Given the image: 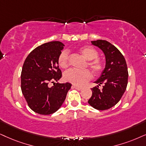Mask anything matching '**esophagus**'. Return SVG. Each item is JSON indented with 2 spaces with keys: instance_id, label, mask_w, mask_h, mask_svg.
I'll return each mask as SVG.
<instances>
[{
  "instance_id": "esophagus-1",
  "label": "esophagus",
  "mask_w": 146,
  "mask_h": 146,
  "mask_svg": "<svg viewBox=\"0 0 146 146\" xmlns=\"http://www.w3.org/2000/svg\"><path fill=\"white\" fill-rule=\"evenodd\" d=\"M73 88H75V89H76V90H82L83 89L82 87L75 86V85H73Z\"/></svg>"
}]
</instances>
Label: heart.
Wrapping results in <instances>:
<instances>
[{
	"label": "heart",
	"mask_w": 146,
	"mask_h": 146,
	"mask_svg": "<svg viewBox=\"0 0 146 146\" xmlns=\"http://www.w3.org/2000/svg\"><path fill=\"white\" fill-rule=\"evenodd\" d=\"M79 52L87 60H88V66L96 74L100 73L104 69L103 62L98 58V52L94 48L90 46H83L79 48ZM69 54L68 50L62 51L58 58L59 66L62 69H66L69 64ZM92 77V72L88 69L77 70L72 69L66 71L64 74V78L68 82L76 85L83 86Z\"/></svg>",
	"instance_id": "1"
}]
</instances>
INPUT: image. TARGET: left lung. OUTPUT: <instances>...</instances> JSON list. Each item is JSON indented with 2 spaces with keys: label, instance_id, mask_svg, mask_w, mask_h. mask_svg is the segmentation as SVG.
Masks as SVG:
<instances>
[{
  "label": "left lung",
  "instance_id": "obj_1",
  "mask_svg": "<svg viewBox=\"0 0 146 146\" xmlns=\"http://www.w3.org/2000/svg\"><path fill=\"white\" fill-rule=\"evenodd\" d=\"M91 42L104 52L106 65L94 82L98 85L104 83L103 88L100 90L98 86L92 88V96L88 103L96 109L104 110L117 104L125 93L128 82L127 66L123 55L110 42L102 40Z\"/></svg>",
  "mask_w": 146,
  "mask_h": 146
}]
</instances>
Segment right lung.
I'll return each instance as SVG.
<instances>
[{
    "label": "right lung",
    "mask_w": 146,
    "mask_h": 146,
    "mask_svg": "<svg viewBox=\"0 0 146 146\" xmlns=\"http://www.w3.org/2000/svg\"><path fill=\"white\" fill-rule=\"evenodd\" d=\"M64 45L53 41L43 44L31 52L25 58L21 75V88L29 108L44 115L52 114L62 106L71 89L69 83L48 87L62 77L58 58Z\"/></svg>",
    "instance_id": "1"
}]
</instances>
